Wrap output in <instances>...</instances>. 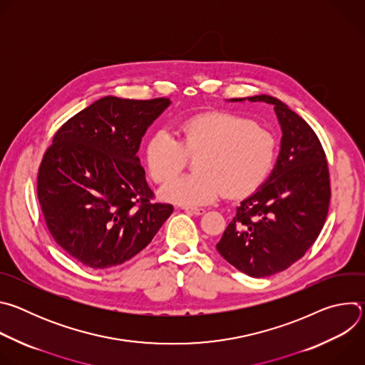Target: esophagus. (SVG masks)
I'll return each mask as SVG.
<instances>
[{
	"label": "esophagus",
	"instance_id": "34e87169",
	"mask_svg": "<svg viewBox=\"0 0 365 365\" xmlns=\"http://www.w3.org/2000/svg\"><path fill=\"white\" fill-rule=\"evenodd\" d=\"M182 210L185 212H189V214H193V215H203L205 214V210L203 207H193V206H183Z\"/></svg>",
	"mask_w": 365,
	"mask_h": 365
}]
</instances>
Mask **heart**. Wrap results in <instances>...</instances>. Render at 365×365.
Instances as JSON below:
<instances>
[{
  "mask_svg": "<svg viewBox=\"0 0 365 365\" xmlns=\"http://www.w3.org/2000/svg\"><path fill=\"white\" fill-rule=\"evenodd\" d=\"M277 155L276 135L254 121L211 113L190 117L179 125V141L166 131L154 133L144 150L148 175L166 183L193 163L196 173L179 178L162 189V197L179 205H206L222 193L241 197L264 183Z\"/></svg>",
  "mask_w": 365,
  "mask_h": 365,
  "instance_id": "1",
  "label": "heart"
}]
</instances>
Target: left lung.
Instances as JSON below:
<instances>
[{
  "mask_svg": "<svg viewBox=\"0 0 365 365\" xmlns=\"http://www.w3.org/2000/svg\"><path fill=\"white\" fill-rule=\"evenodd\" d=\"M248 101L274 106L283 131L280 154L270 178L237 207L217 250L247 276L267 277L289 269L317 241L329 210L331 182L322 144L302 117L269 95Z\"/></svg>",
  "mask_w": 365,
  "mask_h": 365,
  "instance_id": "1",
  "label": "left lung"
}]
</instances>
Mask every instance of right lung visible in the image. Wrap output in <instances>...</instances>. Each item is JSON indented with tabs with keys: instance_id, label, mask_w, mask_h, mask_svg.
<instances>
[{
	"instance_id": "obj_1",
	"label": "right lung",
	"mask_w": 365,
	"mask_h": 365,
	"mask_svg": "<svg viewBox=\"0 0 365 365\" xmlns=\"http://www.w3.org/2000/svg\"><path fill=\"white\" fill-rule=\"evenodd\" d=\"M169 98L103 96L69 118L43 154L37 197L53 240L95 270L133 258L172 215L153 202L137 158L148 125Z\"/></svg>"
}]
</instances>
